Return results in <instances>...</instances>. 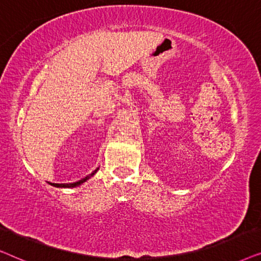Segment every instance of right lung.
<instances>
[{"label":"right lung","instance_id":"obj_1","mask_svg":"<svg viewBox=\"0 0 261 261\" xmlns=\"http://www.w3.org/2000/svg\"><path fill=\"white\" fill-rule=\"evenodd\" d=\"M98 171H99V167L95 169V171H93L92 173H90L89 175H87V176H85V178H82L81 180H79V181H75V182H69V184H55V182H48V184H50V185H52V186H55V187H61V189H74V187H77V186H80V185H82L83 182H86L87 180H89Z\"/></svg>","mask_w":261,"mask_h":261}]
</instances>
